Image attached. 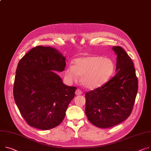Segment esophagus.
I'll use <instances>...</instances> for the list:
<instances>
[{
    "label": "esophagus",
    "mask_w": 151,
    "mask_h": 151,
    "mask_svg": "<svg viewBox=\"0 0 151 151\" xmlns=\"http://www.w3.org/2000/svg\"><path fill=\"white\" fill-rule=\"evenodd\" d=\"M75 93H76V95H81V94L83 93V92H82L81 90H80V89H77V90H76Z\"/></svg>",
    "instance_id": "1"
}]
</instances>
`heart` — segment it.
I'll use <instances>...</instances> for the list:
<instances>
[{
	"label": "heart",
	"instance_id": "1",
	"mask_svg": "<svg viewBox=\"0 0 151 151\" xmlns=\"http://www.w3.org/2000/svg\"><path fill=\"white\" fill-rule=\"evenodd\" d=\"M74 65L67 67L65 73L72 81L81 76L82 84L90 89L97 88L106 83L113 74L115 64L109 58L86 56L75 59Z\"/></svg>",
	"mask_w": 151,
	"mask_h": 151
}]
</instances>
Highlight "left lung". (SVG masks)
Returning a JSON list of instances; mask_svg holds the SVG:
<instances>
[{
    "label": "left lung",
    "mask_w": 151,
    "mask_h": 151,
    "mask_svg": "<svg viewBox=\"0 0 151 151\" xmlns=\"http://www.w3.org/2000/svg\"><path fill=\"white\" fill-rule=\"evenodd\" d=\"M112 49L117 55L116 75L109 81L87 92L86 115L100 128L121 123L131 114L138 91V79L131 58L119 46Z\"/></svg>",
    "instance_id": "1"
}]
</instances>
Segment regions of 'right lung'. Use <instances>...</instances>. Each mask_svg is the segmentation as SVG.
I'll use <instances>...</instances> for the list:
<instances>
[{"label": "right lung", "instance_id": "add662e5", "mask_svg": "<svg viewBox=\"0 0 151 151\" xmlns=\"http://www.w3.org/2000/svg\"><path fill=\"white\" fill-rule=\"evenodd\" d=\"M65 65V58L56 49L42 45L30 50L19 61L13 96L28 125L48 130L63 121L77 88L63 84L54 72H63Z\"/></svg>", "mask_w": 151, "mask_h": 151}]
</instances>
